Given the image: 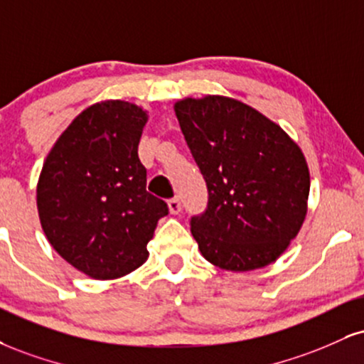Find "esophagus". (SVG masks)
I'll return each instance as SVG.
<instances>
[{
	"mask_svg": "<svg viewBox=\"0 0 364 364\" xmlns=\"http://www.w3.org/2000/svg\"><path fill=\"white\" fill-rule=\"evenodd\" d=\"M168 207H169V212L173 213V215H176V213L181 212V201H179V198H171L168 201Z\"/></svg>",
	"mask_w": 364,
	"mask_h": 364,
	"instance_id": "esophagus-1",
	"label": "esophagus"
}]
</instances>
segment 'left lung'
Instances as JSON below:
<instances>
[{"instance_id":"8db88e82","label":"left lung","mask_w":364,"mask_h":364,"mask_svg":"<svg viewBox=\"0 0 364 364\" xmlns=\"http://www.w3.org/2000/svg\"><path fill=\"white\" fill-rule=\"evenodd\" d=\"M174 112L208 188V208L191 218L201 256L234 273L277 261L307 215L310 173L299 144L229 96L179 100Z\"/></svg>"}]
</instances>
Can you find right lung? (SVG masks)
Masks as SVG:
<instances>
[{
    "label": "right lung",
    "instance_id": "add662e5",
    "mask_svg": "<svg viewBox=\"0 0 364 364\" xmlns=\"http://www.w3.org/2000/svg\"><path fill=\"white\" fill-rule=\"evenodd\" d=\"M147 112L124 100L82 110L55 140L37 183L43 234L93 279H117L147 261L168 205L147 193L137 149Z\"/></svg>",
    "mask_w": 364,
    "mask_h": 364
}]
</instances>
